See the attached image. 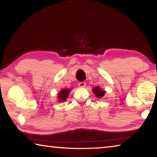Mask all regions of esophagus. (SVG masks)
Wrapping results in <instances>:
<instances>
[{
    "instance_id": "obj_1",
    "label": "esophagus",
    "mask_w": 157,
    "mask_h": 157,
    "mask_svg": "<svg viewBox=\"0 0 157 157\" xmlns=\"http://www.w3.org/2000/svg\"><path fill=\"white\" fill-rule=\"evenodd\" d=\"M78 86L79 87H82V88H84V87L86 86V83H85V82H79Z\"/></svg>"
}]
</instances>
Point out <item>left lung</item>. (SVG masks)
<instances>
[{
    "instance_id": "obj_1",
    "label": "left lung",
    "mask_w": 157,
    "mask_h": 157,
    "mask_svg": "<svg viewBox=\"0 0 157 157\" xmlns=\"http://www.w3.org/2000/svg\"><path fill=\"white\" fill-rule=\"evenodd\" d=\"M93 92L95 95V96L98 98H101L104 96L105 94V91L104 90L101 89L99 86H95L93 89Z\"/></svg>"
}]
</instances>
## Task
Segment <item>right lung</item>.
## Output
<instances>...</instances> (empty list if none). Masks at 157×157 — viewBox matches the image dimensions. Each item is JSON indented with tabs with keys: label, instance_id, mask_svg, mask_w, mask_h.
I'll use <instances>...</instances> for the list:
<instances>
[{
	"label": "right lung",
	"instance_id": "add662e5",
	"mask_svg": "<svg viewBox=\"0 0 157 157\" xmlns=\"http://www.w3.org/2000/svg\"><path fill=\"white\" fill-rule=\"evenodd\" d=\"M70 91L71 90L68 89H63L62 90H61V91L57 94L59 102H64V101H66V100L67 99V98L68 97Z\"/></svg>",
	"mask_w": 157,
	"mask_h": 157
}]
</instances>
